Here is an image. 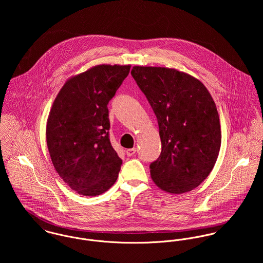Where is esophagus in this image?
Returning a JSON list of instances; mask_svg holds the SVG:
<instances>
[{
  "label": "esophagus",
  "instance_id": "esophagus-1",
  "mask_svg": "<svg viewBox=\"0 0 263 263\" xmlns=\"http://www.w3.org/2000/svg\"><path fill=\"white\" fill-rule=\"evenodd\" d=\"M126 155L128 156V157H130V156H134L135 154H136V152H137V149L136 148H133V149H126Z\"/></svg>",
  "mask_w": 263,
  "mask_h": 263
}]
</instances>
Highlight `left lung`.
Masks as SVG:
<instances>
[{
    "instance_id": "1",
    "label": "left lung",
    "mask_w": 263,
    "mask_h": 263,
    "mask_svg": "<svg viewBox=\"0 0 263 263\" xmlns=\"http://www.w3.org/2000/svg\"><path fill=\"white\" fill-rule=\"evenodd\" d=\"M132 76L159 124L162 151L150 165L153 181L171 194L197 187L212 172L222 142L212 95L198 79L176 69L135 66Z\"/></svg>"
}]
</instances>
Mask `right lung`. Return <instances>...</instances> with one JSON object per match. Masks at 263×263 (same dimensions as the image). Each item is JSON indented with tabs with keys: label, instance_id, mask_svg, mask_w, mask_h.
<instances>
[{
	"label": "right lung",
	"instance_id": "obj_1",
	"mask_svg": "<svg viewBox=\"0 0 263 263\" xmlns=\"http://www.w3.org/2000/svg\"><path fill=\"white\" fill-rule=\"evenodd\" d=\"M130 65H98L69 78L46 121L52 165L71 189L85 196L104 193L117 179L122 160L109 140L107 104Z\"/></svg>",
	"mask_w": 263,
	"mask_h": 263
}]
</instances>
